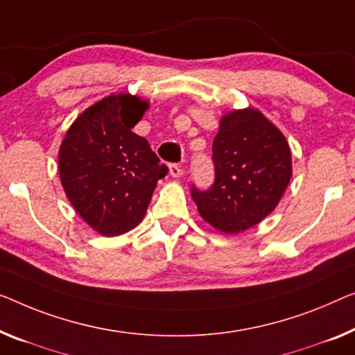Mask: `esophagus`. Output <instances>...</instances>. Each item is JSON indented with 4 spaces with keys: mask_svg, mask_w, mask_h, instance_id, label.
Returning a JSON list of instances; mask_svg holds the SVG:
<instances>
[{
    "mask_svg": "<svg viewBox=\"0 0 355 355\" xmlns=\"http://www.w3.org/2000/svg\"><path fill=\"white\" fill-rule=\"evenodd\" d=\"M168 175L173 177V178L182 177L183 175L182 166H178V164H172V166H168Z\"/></svg>",
    "mask_w": 355,
    "mask_h": 355,
    "instance_id": "1",
    "label": "esophagus"
}]
</instances>
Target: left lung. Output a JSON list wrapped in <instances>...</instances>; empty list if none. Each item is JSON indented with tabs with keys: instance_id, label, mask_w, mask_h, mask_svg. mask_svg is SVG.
Instances as JSON below:
<instances>
[{
	"instance_id": "obj_1",
	"label": "left lung",
	"mask_w": 355,
	"mask_h": 355,
	"mask_svg": "<svg viewBox=\"0 0 355 355\" xmlns=\"http://www.w3.org/2000/svg\"><path fill=\"white\" fill-rule=\"evenodd\" d=\"M215 183L193 187L204 221L223 234H239L277 207L292 178L288 141L260 110H232L221 116L211 145Z\"/></svg>"
}]
</instances>
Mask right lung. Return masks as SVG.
<instances>
[{
    "label": "right lung",
    "instance_id": "right-lung-1",
    "mask_svg": "<svg viewBox=\"0 0 355 355\" xmlns=\"http://www.w3.org/2000/svg\"><path fill=\"white\" fill-rule=\"evenodd\" d=\"M148 108V100L137 95L111 94L73 121L59 148L67 198L102 236L134 230L167 173L148 141L132 132Z\"/></svg>",
    "mask_w": 355,
    "mask_h": 355
}]
</instances>
